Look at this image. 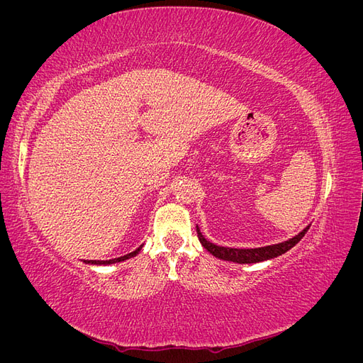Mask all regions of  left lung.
<instances>
[{"mask_svg":"<svg viewBox=\"0 0 363 363\" xmlns=\"http://www.w3.org/2000/svg\"><path fill=\"white\" fill-rule=\"evenodd\" d=\"M311 224L307 225L304 230L298 235H295L294 238L284 240V242L280 244H274V245H267V247H259V248H227V247H219L215 245L212 242H208V240L203 236L200 227L196 225V233H199V239L201 245L211 252L212 256H215L219 260H225V262H235V263H240V265H244V263H259V262H265V260H271L274 257H279L284 252L289 251L292 247H295L296 244L300 242L303 239V236L307 233V230H309Z\"/></svg>","mask_w":363,"mask_h":363,"instance_id":"obj_1","label":"left lung"}]
</instances>
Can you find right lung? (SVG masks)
Segmentation results:
<instances>
[{
	"instance_id": "right-lung-1",
	"label": "right lung",
	"mask_w": 363,
	"mask_h": 363,
	"mask_svg": "<svg viewBox=\"0 0 363 363\" xmlns=\"http://www.w3.org/2000/svg\"><path fill=\"white\" fill-rule=\"evenodd\" d=\"M142 247H144V245H140L133 252H128V255H125L123 257H118V259H112V260H84V263H87V265H113V263H119V262H124L127 259L135 257L136 255H139V251H140Z\"/></svg>"
}]
</instances>
